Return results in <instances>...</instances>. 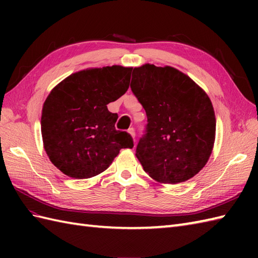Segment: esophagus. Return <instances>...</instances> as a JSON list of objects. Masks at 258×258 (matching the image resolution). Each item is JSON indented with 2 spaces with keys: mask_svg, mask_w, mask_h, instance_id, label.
<instances>
[{
  "mask_svg": "<svg viewBox=\"0 0 258 258\" xmlns=\"http://www.w3.org/2000/svg\"><path fill=\"white\" fill-rule=\"evenodd\" d=\"M127 132H128L131 135H132V138H133V139H135V128H134V127H131V128H128Z\"/></svg>",
  "mask_w": 258,
  "mask_h": 258,
  "instance_id": "esophagus-1",
  "label": "esophagus"
}]
</instances>
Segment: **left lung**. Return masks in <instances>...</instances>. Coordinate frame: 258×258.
<instances>
[{"label":"left lung","instance_id":"obj_1","mask_svg":"<svg viewBox=\"0 0 258 258\" xmlns=\"http://www.w3.org/2000/svg\"><path fill=\"white\" fill-rule=\"evenodd\" d=\"M131 89L147 116L136 157L152 178L177 184L205 166L215 140L210 97L178 70L145 64L133 70Z\"/></svg>","mask_w":258,"mask_h":258}]
</instances>
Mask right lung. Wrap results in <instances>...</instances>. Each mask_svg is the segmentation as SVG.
<instances>
[{"label":"right lung","mask_w":258,"mask_h":258,"mask_svg":"<svg viewBox=\"0 0 258 258\" xmlns=\"http://www.w3.org/2000/svg\"><path fill=\"white\" fill-rule=\"evenodd\" d=\"M132 68L80 71L51 91L42 109L41 132L50 161L73 178L105 171L120 149H132L127 132L115 128L118 115L107 109L128 90Z\"/></svg>","instance_id":"add662e5"}]
</instances>
